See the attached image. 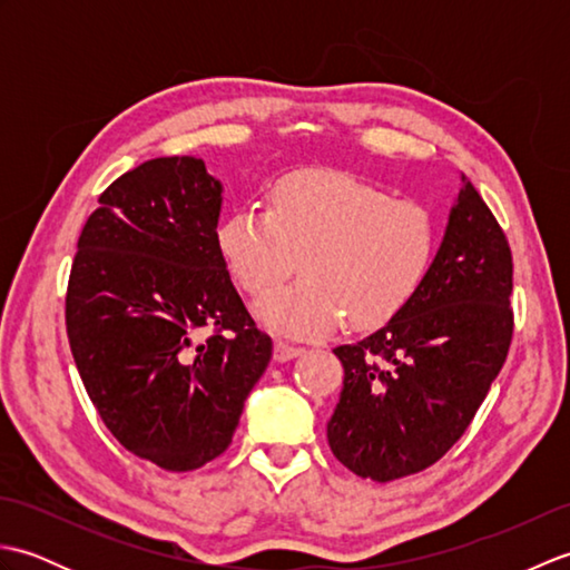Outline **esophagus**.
I'll return each instance as SVG.
<instances>
[{"instance_id": "1", "label": "esophagus", "mask_w": 570, "mask_h": 570, "mask_svg": "<svg viewBox=\"0 0 570 570\" xmlns=\"http://www.w3.org/2000/svg\"><path fill=\"white\" fill-rule=\"evenodd\" d=\"M301 353H304V347H298L294 343H286V341H276L274 343V360L276 362H288V360L298 357Z\"/></svg>"}]
</instances>
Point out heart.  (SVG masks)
I'll use <instances>...</instances> for the list:
<instances>
[{"mask_svg":"<svg viewBox=\"0 0 570 570\" xmlns=\"http://www.w3.org/2000/svg\"><path fill=\"white\" fill-rule=\"evenodd\" d=\"M215 245L249 296L282 284L298 257L304 276L254 306L266 328L318 335L347 316V325L370 331L416 296L439 247V225L416 200L392 198L353 174L304 168L276 180L269 208L229 210Z\"/></svg>","mask_w":570,"mask_h":570,"instance_id":"obj_1","label":"heart"}]
</instances>
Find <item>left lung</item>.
<instances>
[{
    "label": "left lung",
    "mask_w": 570,
    "mask_h": 570,
    "mask_svg": "<svg viewBox=\"0 0 570 570\" xmlns=\"http://www.w3.org/2000/svg\"><path fill=\"white\" fill-rule=\"evenodd\" d=\"M512 252L460 174L429 276L396 316L333 353L345 367L328 421L333 455L390 482L433 465L470 426L512 341Z\"/></svg>",
    "instance_id": "left-lung-1"
}]
</instances>
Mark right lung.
<instances>
[{
	"label": "right lung",
	"instance_id": "1",
	"mask_svg": "<svg viewBox=\"0 0 570 570\" xmlns=\"http://www.w3.org/2000/svg\"><path fill=\"white\" fill-rule=\"evenodd\" d=\"M223 184L196 156L119 176L85 223L66 328L85 390L127 451L171 472L233 443L272 360L217 252ZM203 327L214 333L205 342Z\"/></svg>",
	"mask_w": 570,
	"mask_h": 570
}]
</instances>
